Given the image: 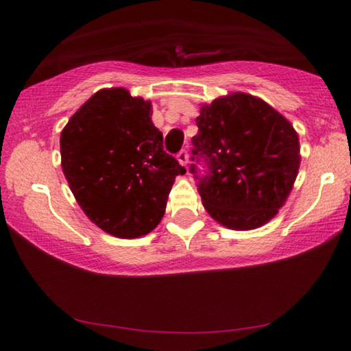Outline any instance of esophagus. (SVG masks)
I'll return each instance as SVG.
<instances>
[{"label": "esophagus", "mask_w": 351, "mask_h": 351, "mask_svg": "<svg viewBox=\"0 0 351 351\" xmlns=\"http://www.w3.org/2000/svg\"><path fill=\"white\" fill-rule=\"evenodd\" d=\"M177 161H179L182 166H186V162H189V153H186V150H180L177 153Z\"/></svg>", "instance_id": "esophagus-1"}]
</instances>
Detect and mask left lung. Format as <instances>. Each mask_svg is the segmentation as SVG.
I'll list each match as a JSON object with an SVG mask.
<instances>
[{
	"mask_svg": "<svg viewBox=\"0 0 351 351\" xmlns=\"http://www.w3.org/2000/svg\"><path fill=\"white\" fill-rule=\"evenodd\" d=\"M196 126L190 172L210 217L233 230L275 217L300 165L291 123L263 100L237 93L201 107Z\"/></svg>",
	"mask_w": 351,
	"mask_h": 351,
	"instance_id": "8db88e82",
	"label": "left lung"
}]
</instances>
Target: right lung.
Returning a JSON list of instances; mask_svg holds the SVG:
<instances>
[{"instance_id":"right-lung-1","label":"right lung","mask_w":351,"mask_h":351,"mask_svg":"<svg viewBox=\"0 0 351 351\" xmlns=\"http://www.w3.org/2000/svg\"><path fill=\"white\" fill-rule=\"evenodd\" d=\"M62 169L86 215L113 237L138 238L160 223L185 167L162 148L152 104L123 88L95 93L64 128Z\"/></svg>"}]
</instances>
